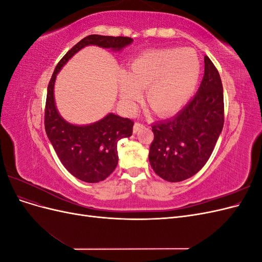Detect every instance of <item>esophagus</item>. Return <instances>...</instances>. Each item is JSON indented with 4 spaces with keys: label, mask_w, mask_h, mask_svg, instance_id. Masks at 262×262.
I'll list each match as a JSON object with an SVG mask.
<instances>
[{
    "label": "esophagus",
    "mask_w": 262,
    "mask_h": 262,
    "mask_svg": "<svg viewBox=\"0 0 262 262\" xmlns=\"http://www.w3.org/2000/svg\"><path fill=\"white\" fill-rule=\"evenodd\" d=\"M142 128H144V124L143 123H140V122H136L133 125V132L137 133L139 130H141Z\"/></svg>",
    "instance_id": "1"
}]
</instances>
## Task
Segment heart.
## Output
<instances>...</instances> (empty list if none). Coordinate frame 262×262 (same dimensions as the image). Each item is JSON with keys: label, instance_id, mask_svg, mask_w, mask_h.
Masks as SVG:
<instances>
[{"label": "heart", "instance_id": "obj_1", "mask_svg": "<svg viewBox=\"0 0 262 262\" xmlns=\"http://www.w3.org/2000/svg\"><path fill=\"white\" fill-rule=\"evenodd\" d=\"M201 74V62L191 49H156L134 58L119 77V95L132 107L146 90L148 106L160 116L175 114L189 101Z\"/></svg>", "mask_w": 262, "mask_h": 262}]
</instances>
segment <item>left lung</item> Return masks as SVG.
<instances>
[{"mask_svg":"<svg viewBox=\"0 0 262 262\" xmlns=\"http://www.w3.org/2000/svg\"><path fill=\"white\" fill-rule=\"evenodd\" d=\"M223 124V86L205 55L204 75L192 100L175 117L152 126L148 161L153 170L169 182L192 177L208 162Z\"/></svg>","mask_w":262,"mask_h":262,"instance_id":"obj_1","label":"left lung"}]
</instances>
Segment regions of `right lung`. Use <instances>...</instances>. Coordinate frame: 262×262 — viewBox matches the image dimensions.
Masks as SVG:
<instances>
[{
	"label": "right lung",
	"instance_id": "obj_1",
	"mask_svg": "<svg viewBox=\"0 0 262 262\" xmlns=\"http://www.w3.org/2000/svg\"><path fill=\"white\" fill-rule=\"evenodd\" d=\"M132 42L133 39L129 37L91 35L83 38L60 60L48 85L45 112L47 137L63 166L74 177L90 184L105 180L115 170L119 158L118 141L132 136L133 121L109 113L90 124L68 122L55 106V78L68 61L87 46L121 51Z\"/></svg>",
	"mask_w": 262,
	"mask_h": 262
}]
</instances>
